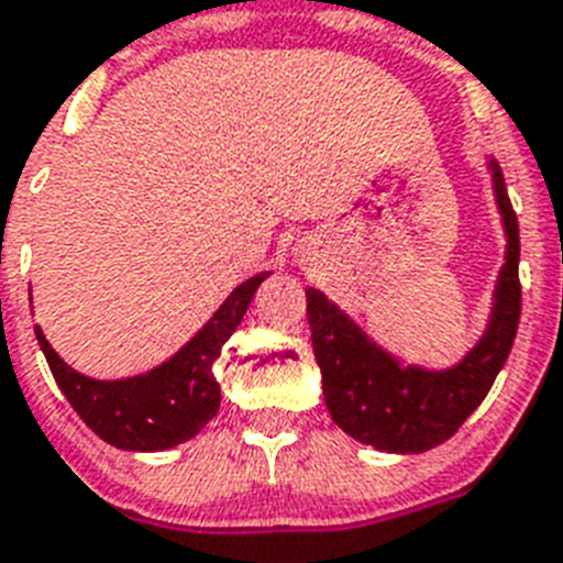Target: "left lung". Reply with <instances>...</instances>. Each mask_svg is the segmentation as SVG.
I'll return each mask as SVG.
<instances>
[{"label":"left lung","instance_id":"left-lung-1","mask_svg":"<svg viewBox=\"0 0 563 563\" xmlns=\"http://www.w3.org/2000/svg\"><path fill=\"white\" fill-rule=\"evenodd\" d=\"M492 169L509 244L489 331L460 365L440 374L402 368L322 292L313 287L305 290L313 354L322 368L324 406L339 429L360 443L397 454H420L440 445L481 406L512 351L521 322V239L504 175L495 164Z\"/></svg>","mask_w":563,"mask_h":563}]
</instances>
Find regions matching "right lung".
I'll return each instance as SVG.
<instances>
[{"mask_svg":"<svg viewBox=\"0 0 563 563\" xmlns=\"http://www.w3.org/2000/svg\"><path fill=\"white\" fill-rule=\"evenodd\" d=\"M271 273H258L230 292V299L203 324V331L161 368L132 379L100 383L65 365L36 328V342L48 360L59 391L71 402L88 429L125 452H161L195 438L218 415L221 385L212 362L247 313L255 287Z\"/></svg>","mask_w":563,"mask_h":563,"instance_id":"right-lung-1","label":"right lung"}]
</instances>
